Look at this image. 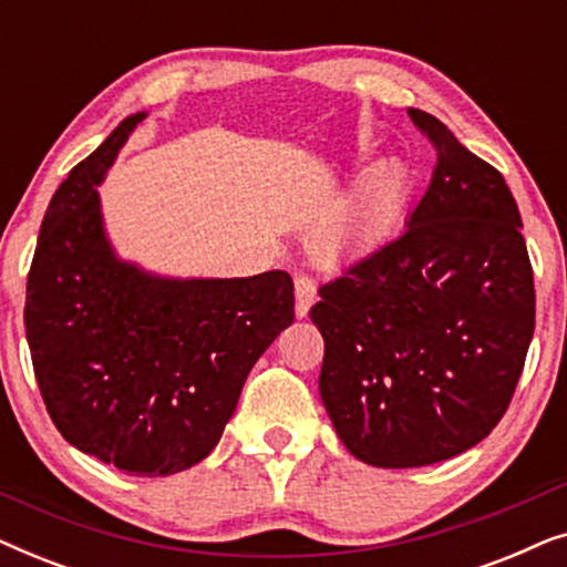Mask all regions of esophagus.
Instances as JSON below:
<instances>
[{"label": "esophagus", "instance_id": "34e87169", "mask_svg": "<svg viewBox=\"0 0 567 567\" xmlns=\"http://www.w3.org/2000/svg\"><path fill=\"white\" fill-rule=\"evenodd\" d=\"M293 293H297V317H307L309 307L315 305L317 289L315 281L309 276H293Z\"/></svg>", "mask_w": 567, "mask_h": 567}]
</instances>
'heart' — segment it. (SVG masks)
I'll list each match as a JSON object with an SVG mask.
<instances>
[{
	"label": "heart",
	"instance_id": "b5f03b06",
	"mask_svg": "<svg viewBox=\"0 0 567 567\" xmlns=\"http://www.w3.org/2000/svg\"><path fill=\"white\" fill-rule=\"evenodd\" d=\"M405 181V169L394 159L367 169L317 227V239L324 250L340 252L367 243L400 204Z\"/></svg>",
	"mask_w": 567,
	"mask_h": 567
}]
</instances>
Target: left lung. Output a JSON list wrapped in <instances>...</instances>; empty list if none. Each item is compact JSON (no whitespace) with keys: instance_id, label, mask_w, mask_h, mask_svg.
Returning <instances> with one entry per match:
<instances>
[{"instance_id":"1","label":"left lung","mask_w":567,"mask_h":567,"mask_svg":"<svg viewBox=\"0 0 567 567\" xmlns=\"http://www.w3.org/2000/svg\"><path fill=\"white\" fill-rule=\"evenodd\" d=\"M410 118L436 167L405 231L320 286V398L371 467L467 452L506 413L534 336L522 216L498 169L431 113Z\"/></svg>"}]
</instances>
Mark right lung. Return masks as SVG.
Instances as JSON below:
<instances>
[{
	"label": "right lung",
	"instance_id": "add662e5",
	"mask_svg": "<svg viewBox=\"0 0 567 567\" xmlns=\"http://www.w3.org/2000/svg\"><path fill=\"white\" fill-rule=\"evenodd\" d=\"M144 118H123L53 193L25 336L61 436L128 475L165 477L219 444L255 361L293 322V284L284 270L159 276L115 252L97 185Z\"/></svg>",
	"mask_w": 567,
	"mask_h": 567
}]
</instances>
